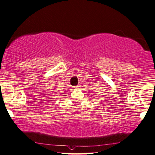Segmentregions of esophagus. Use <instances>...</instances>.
I'll return each mask as SVG.
<instances>
[{
  "mask_svg": "<svg viewBox=\"0 0 155 155\" xmlns=\"http://www.w3.org/2000/svg\"><path fill=\"white\" fill-rule=\"evenodd\" d=\"M79 87H80V85H77V86H74V88H79Z\"/></svg>",
  "mask_w": 155,
  "mask_h": 155,
  "instance_id": "esophagus-1",
  "label": "esophagus"
}]
</instances>
